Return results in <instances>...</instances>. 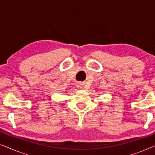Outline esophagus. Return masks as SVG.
Instances as JSON below:
<instances>
[{"label": "esophagus", "instance_id": "obj_1", "mask_svg": "<svg viewBox=\"0 0 155 155\" xmlns=\"http://www.w3.org/2000/svg\"><path fill=\"white\" fill-rule=\"evenodd\" d=\"M78 87H79L80 89H82V87H83V84L80 83V82H79V83L78 84Z\"/></svg>", "mask_w": 155, "mask_h": 155}]
</instances>
